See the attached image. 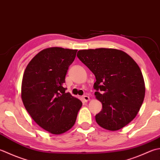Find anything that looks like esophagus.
Instances as JSON below:
<instances>
[{"instance_id": "34e87169", "label": "esophagus", "mask_w": 160, "mask_h": 160, "mask_svg": "<svg viewBox=\"0 0 160 160\" xmlns=\"http://www.w3.org/2000/svg\"><path fill=\"white\" fill-rule=\"evenodd\" d=\"M82 100H83L84 102H87V101H89L90 98H89V96H82Z\"/></svg>"}]
</instances>
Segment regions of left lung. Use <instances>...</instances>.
Returning a JSON list of instances; mask_svg holds the SVG:
<instances>
[{
  "label": "left lung",
  "instance_id": "1",
  "mask_svg": "<svg viewBox=\"0 0 160 160\" xmlns=\"http://www.w3.org/2000/svg\"><path fill=\"white\" fill-rule=\"evenodd\" d=\"M78 53L96 79L94 94L102 105L96 115V123L111 131L127 126L138 114L145 96L144 80L138 64L121 50L101 48Z\"/></svg>",
  "mask_w": 160,
  "mask_h": 160
}]
</instances>
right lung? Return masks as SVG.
I'll use <instances>...</instances> for the list:
<instances>
[{"mask_svg":"<svg viewBox=\"0 0 160 160\" xmlns=\"http://www.w3.org/2000/svg\"><path fill=\"white\" fill-rule=\"evenodd\" d=\"M78 50L51 47L31 59L24 71L21 98L35 123L54 134L70 130L82 103L63 87Z\"/></svg>","mask_w":160,"mask_h":160,"instance_id":"right-lung-1","label":"right lung"}]
</instances>
